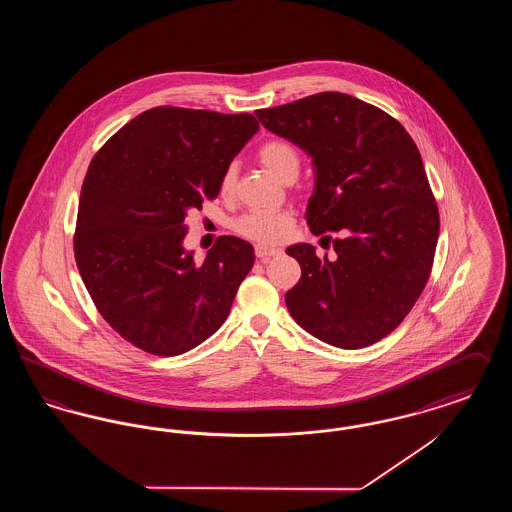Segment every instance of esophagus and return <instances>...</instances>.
<instances>
[{
  "label": "esophagus",
  "mask_w": 512,
  "mask_h": 512,
  "mask_svg": "<svg viewBox=\"0 0 512 512\" xmlns=\"http://www.w3.org/2000/svg\"><path fill=\"white\" fill-rule=\"evenodd\" d=\"M255 255H257L261 261H267L270 257L282 255V249H278V247H267V245H255Z\"/></svg>",
  "instance_id": "1"
}]
</instances>
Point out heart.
I'll list each match as a JSON object with an SVG mask.
<instances>
[{"mask_svg":"<svg viewBox=\"0 0 512 512\" xmlns=\"http://www.w3.org/2000/svg\"><path fill=\"white\" fill-rule=\"evenodd\" d=\"M259 161L268 172H272L282 182H293L299 174L301 157L297 147L284 138H270L257 151ZM236 184V169L230 165L222 172L220 194H232ZM232 228L251 242L257 244H280L292 234L293 217L288 211H251L232 222Z\"/></svg>","mask_w":512,"mask_h":512,"instance_id":"heart-1","label":"heart"}]
</instances>
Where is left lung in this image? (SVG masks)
Returning a JSON list of instances; mask_svg holds the SVG:
<instances>
[{
  "label": "left lung",
  "mask_w": 512,
  "mask_h": 512,
  "mask_svg": "<svg viewBox=\"0 0 512 512\" xmlns=\"http://www.w3.org/2000/svg\"><path fill=\"white\" fill-rule=\"evenodd\" d=\"M255 115L313 159L311 232H341L334 259L309 244L286 249L301 265L286 293L290 315L341 349L386 338L424 290L438 244V205L413 138L386 111L340 92Z\"/></svg>",
  "instance_id": "left-lung-1"
}]
</instances>
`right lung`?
Returning a JSON list of instances; mask_svg holds the SVG:
<instances>
[{
    "mask_svg": "<svg viewBox=\"0 0 512 512\" xmlns=\"http://www.w3.org/2000/svg\"><path fill=\"white\" fill-rule=\"evenodd\" d=\"M259 130L249 115L153 107L94 155L78 203L74 259L99 315L151 355H182L213 336L255 263L220 236L201 265L186 217L215 199L220 178Z\"/></svg>",
    "mask_w": 512,
    "mask_h": 512,
    "instance_id": "1",
    "label": "right lung"
}]
</instances>
